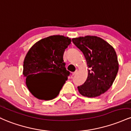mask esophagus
I'll return each instance as SVG.
<instances>
[{
    "instance_id": "1",
    "label": "esophagus",
    "mask_w": 131,
    "mask_h": 131,
    "mask_svg": "<svg viewBox=\"0 0 131 131\" xmlns=\"http://www.w3.org/2000/svg\"><path fill=\"white\" fill-rule=\"evenodd\" d=\"M77 70H76L74 72H73V73H72V76H74V75H75L76 74H77Z\"/></svg>"
}]
</instances>
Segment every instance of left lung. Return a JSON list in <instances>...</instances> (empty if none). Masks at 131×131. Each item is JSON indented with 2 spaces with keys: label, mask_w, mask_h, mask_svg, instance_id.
<instances>
[{
  "label": "left lung",
  "mask_w": 131,
  "mask_h": 131,
  "mask_svg": "<svg viewBox=\"0 0 131 131\" xmlns=\"http://www.w3.org/2000/svg\"><path fill=\"white\" fill-rule=\"evenodd\" d=\"M72 41L83 52L89 69L86 81L78 86L79 93L89 98L105 93L113 85L118 72L115 50L108 42L96 36L74 38Z\"/></svg>",
  "instance_id": "left-lung-1"
}]
</instances>
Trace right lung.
I'll return each instance as SVG.
<instances>
[{"mask_svg":"<svg viewBox=\"0 0 131 131\" xmlns=\"http://www.w3.org/2000/svg\"><path fill=\"white\" fill-rule=\"evenodd\" d=\"M71 39L62 35H52L38 41L29 49L23 61V74L26 85L35 97L51 100L56 97L67 80L63 55L71 44ZM42 73H52V79L42 77Z\"/></svg>","mask_w":131,"mask_h":131,"instance_id":"obj_1","label":"right lung"}]
</instances>
